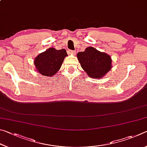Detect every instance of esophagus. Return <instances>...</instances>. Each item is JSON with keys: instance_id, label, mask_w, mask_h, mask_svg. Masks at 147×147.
I'll return each mask as SVG.
<instances>
[{"instance_id": "1", "label": "esophagus", "mask_w": 147, "mask_h": 147, "mask_svg": "<svg viewBox=\"0 0 147 147\" xmlns=\"http://www.w3.org/2000/svg\"><path fill=\"white\" fill-rule=\"evenodd\" d=\"M68 53L69 54H76V52L74 51H72V50H68Z\"/></svg>"}]
</instances>
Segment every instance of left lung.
Wrapping results in <instances>:
<instances>
[{
  "mask_svg": "<svg viewBox=\"0 0 147 147\" xmlns=\"http://www.w3.org/2000/svg\"><path fill=\"white\" fill-rule=\"evenodd\" d=\"M77 57L81 67L91 78H100L111 68V57L93 47H88L85 51L80 52Z\"/></svg>",
  "mask_w": 147,
  "mask_h": 147,
  "instance_id": "8db88e82",
  "label": "left lung"
}]
</instances>
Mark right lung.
<instances>
[{
	"mask_svg": "<svg viewBox=\"0 0 147 147\" xmlns=\"http://www.w3.org/2000/svg\"><path fill=\"white\" fill-rule=\"evenodd\" d=\"M66 56H67V54L64 49L61 50L49 49L35 58L34 64L36 70L43 76H53L60 69Z\"/></svg>",
	"mask_w": 147,
	"mask_h": 147,
	"instance_id": "right-lung-1",
	"label": "right lung"
}]
</instances>
